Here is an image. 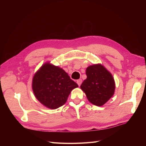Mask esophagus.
Segmentation results:
<instances>
[{
    "instance_id": "esophagus-1",
    "label": "esophagus",
    "mask_w": 146,
    "mask_h": 146,
    "mask_svg": "<svg viewBox=\"0 0 146 146\" xmlns=\"http://www.w3.org/2000/svg\"><path fill=\"white\" fill-rule=\"evenodd\" d=\"M82 83V79H78V80H77V83L78 84V85L80 86L81 85V84Z\"/></svg>"
}]
</instances>
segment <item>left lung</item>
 <instances>
[{
    "instance_id": "8db88e82",
    "label": "left lung",
    "mask_w": 146,
    "mask_h": 146,
    "mask_svg": "<svg viewBox=\"0 0 146 146\" xmlns=\"http://www.w3.org/2000/svg\"><path fill=\"white\" fill-rule=\"evenodd\" d=\"M87 78L80 86L89 102L101 107L112 98L115 82L112 74L101 64L89 66L86 69Z\"/></svg>"
}]
</instances>
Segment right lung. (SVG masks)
Segmentation results:
<instances>
[{
	"label": "right lung",
	"mask_w": 146,
	"mask_h": 146,
	"mask_svg": "<svg viewBox=\"0 0 146 146\" xmlns=\"http://www.w3.org/2000/svg\"><path fill=\"white\" fill-rule=\"evenodd\" d=\"M78 87L64 70L46 62L43 64L32 79V90L38 101L52 110L63 105L70 92Z\"/></svg>",
	"instance_id": "1"
}]
</instances>
